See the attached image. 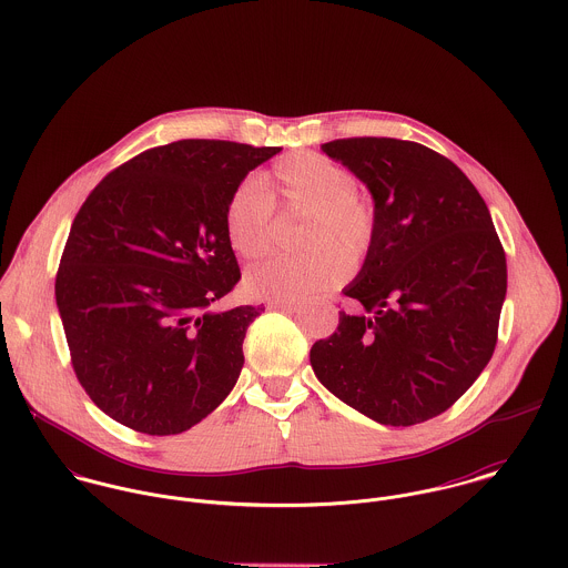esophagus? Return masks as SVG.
Returning <instances> with one entry per match:
<instances>
[{
  "label": "esophagus",
  "instance_id": "esophagus-1",
  "mask_svg": "<svg viewBox=\"0 0 568 568\" xmlns=\"http://www.w3.org/2000/svg\"><path fill=\"white\" fill-rule=\"evenodd\" d=\"M297 302H268V308L271 311H282V313H293L297 311Z\"/></svg>",
  "mask_w": 568,
  "mask_h": 568
}]
</instances>
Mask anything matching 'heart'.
Instances as JSON below:
<instances>
[{"label": "heart", "mask_w": 568, "mask_h": 568, "mask_svg": "<svg viewBox=\"0 0 568 568\" xmlns=\"http://www.w3.org/2000/svg\"><path fill=\"white\" fill-rule=\"evenodd\" d=\"M282 216H306L300 255L273 257L246 273V293L268 302H300L336 288L349 262H363L376 243L378 216L358 194L356 174L322 153L302 151L273 165L264 181L244 179L225 210V232L244 260L271 251Z\"/></svg>", "instance_id": "b5f03b06"}]
</instances>
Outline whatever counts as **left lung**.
Masks as SVG:
<instances>
[{
  "instance_id": "obj_1",
  "label": "left lung",
  "mask_w": 568,
  "mask_h": 568,
  "mask_svg": "<svg viewBox=\"0 0 568 568\" xmlns=\"http://www.w3.org/2000/svg\"><path fill=\"white\" fill-rule=\"evenodd\" d=\"M322 151L367 183L378 234L343 291L369 317L341 311L311 365L336 398L381 424L426 422L470 389L496 347L507 264L486 201L417 142L347 138Z\"/></svg>"
}]
</instances>
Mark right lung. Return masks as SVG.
Here are the masks:
<instances>
[{"label": "right lung", "instance_id": "1", "mask_svg": "<svg viewBox=\"0 0 568 568\" xmlns=\"http://www.w3.org/2000/svg\"><path fill=\"white\" fill-rule=\"evenodd\" d=\"M282 149L179 140L109 172L84 199L57 271L74 374L115 422L192 428L234 389L262 306L214 313L241 266L225 232L232 192Z\"/></svg>", "mask_w": 568, "mask_h": 568}]
</instances>
